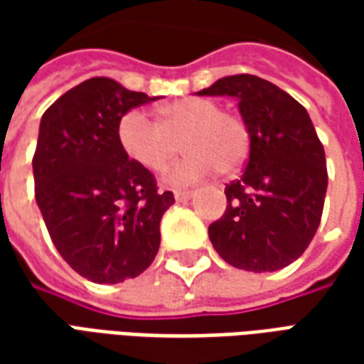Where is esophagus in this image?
<instances>
[{
	"mask_svg": "<svg viewBox=\"0 0 364 364\" xmlns=\"http://www.w3.org/2000/svg\"><path fill=\"white\" fill-rule=\"evenodd\" d=\"M175 195V200H179V203H183V200H189L191 197H193V191H181V189H177L173 193Z\"/></svg>",
	"mask_w": 364,
	"mask_h": 364,
	"instance_id": "esophagus-1",
	"label": "esophagus"
}]
</instances>
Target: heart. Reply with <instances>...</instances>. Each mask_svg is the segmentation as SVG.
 I'll return each mask as SVG.
<instances>
[{
    "label": "heart",
    "instance_id": "1",
    "mask_svg": "<svg viewBox=\"0 0 364 364\" xmlns=\"http://www.w3.org/2000/svg\"><path fill=\"white\" fill-rule=\"evenodd\" d=\"M122 151L146 171L158 173L177 156L185 158L164 173L167 185H191L216 171L234 173L250 154V132L236 114L222 112L210 99L187 97L156 109V122L140 111L127 112L117 128Z\"/></svg>",
    "mask_w": 364,
    "mask_h": 364
}]
</instances>
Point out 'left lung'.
I'll return each mask as SVG.
<instances>
[{
	"label": "left lung",
	"instance_id": "obj_1",
	"mask_svg": "<svg viewBox=\"0 0 364 364\" xmlns=\"http://www.w3.org/2000/svg\"><path fill=\"white\" fill-rule=\"evenodd\" d=\"M197 95L234 97L250 132V158L226 185V213L208 237L232 267L271 273L296 261L320 226L326 154L296 99L257 75L222 77Z\"/></svg>",
	"mask_w": 364,
	"mask_h": 364
}]
</instances>
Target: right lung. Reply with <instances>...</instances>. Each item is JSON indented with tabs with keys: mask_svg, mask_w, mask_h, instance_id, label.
I'll list each match as a JSON object with an SVG mask.
<instances>
[{
	"mask_svg": "<svg viewBox=\"0 0 364 364\" xmlns=\"http://www.w3.org/2000/svg\"><path fill=\"white\" fill-rule=\"evenodd\" d=\"M158 97L91 77L41 119L33 158L36 205L52 242L75 273L99 284L134 279L159 250V222L173 193L122 151L117 136L130 109Z\"/></svg>",
	"mask_w": 364,
	"mask_h": 364,
	"instance_id": "add662e5",
	"label": "right lung"
}]
</instances>
